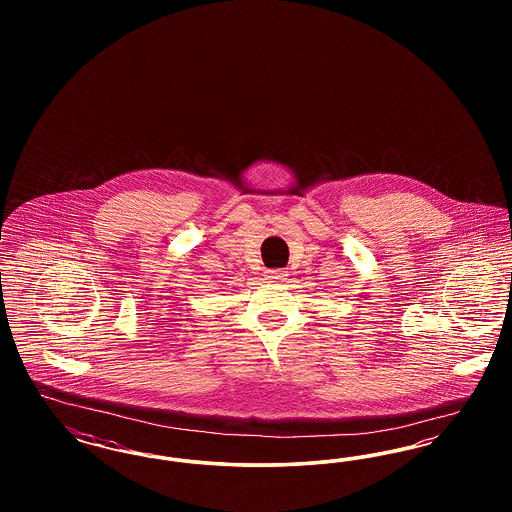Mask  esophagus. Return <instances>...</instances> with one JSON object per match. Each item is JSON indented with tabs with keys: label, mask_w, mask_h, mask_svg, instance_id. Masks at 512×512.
I'll use <instances>...</instances> for the list:
<instances>
[{
	"label": "esophagus",
	"mask_w": 512,
	"mask_h": 512,
	"mask_svg": "<svg viewBox=\"0 0 512 512\" xmlns=\"http://www.w3.org/2000/svg\"><path fill=\"white\" fill-rule=\"evenodd\" d=\"M288 276V270H268L267 280L268 282H284Z\"/></svg>",
	"instance_id": "obj_1"
}]
</instances>
